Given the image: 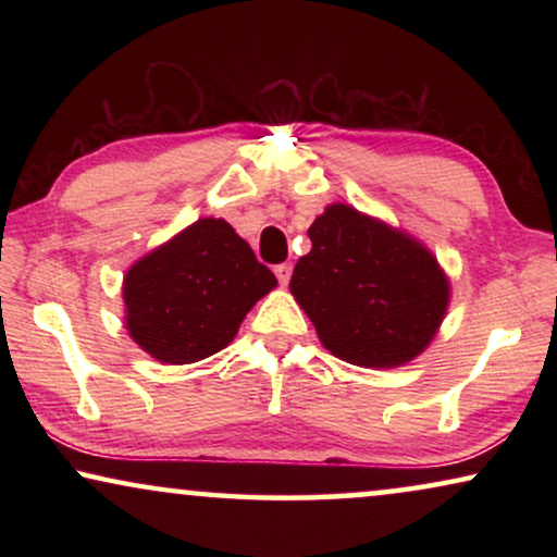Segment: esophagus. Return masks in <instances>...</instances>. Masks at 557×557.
<instances>
[{"label":"esophagus","mask_w":557,"mask_h":557,"mask_svg":"<svg viewBox=\"0 0 557 557\" xmlns=\"http://www.w3.org/2000/svg\"><path fill=\"white\" fill-rule=\"evenodd\" d=\"M273 273H276L278 284L286 286L288 278H292V263H281V265H276V269H273Z\"/></svg>","instance_id":"obj_1"}]
</instances>
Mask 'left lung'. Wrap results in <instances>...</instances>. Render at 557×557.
Here are the masks:
<instances>
[{"label":"left lung","instance_id":"1","mask_svg":"<svg viewBox=\"0 0 557 557\" xmlns=\"http://www.w3.org/2000/svg\"><path fill=\"white\" fill-rule=\"evenodd\" d=\"M294 299L334 357L391 370L431 345L451 304V281L413 235L352 205L332 202L309 225Z\"/></svg>","mask_w":557,"mask_h":557}]
</instances>
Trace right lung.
Returning a JSON list of instances; mask_svg holds the SVG:
<instances>
[{"label":"right lung","mask_w":557,"mask_h":557,"mask_svg":"<svg viewBox=\"0 0 557 557\" xmlns=\"http://www.w3.org/2000/svg\"><path fill=\"white\" fill-rule=\"evenodd\" d=\"M276 286L227 220L200 218L132 263L121 286L124 324L157 362H200L231 345Z\"/></svg>","instance_id":"obj_1"}]
</instances>
